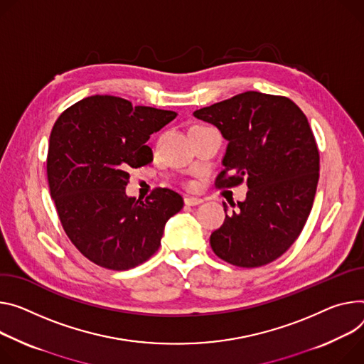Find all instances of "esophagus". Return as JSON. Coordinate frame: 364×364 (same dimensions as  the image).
<instances>
[{"label": "esophagus", "instance_id": "esophagus-1", "mask_svg": "<svg viewBox=\"0 0 364 364\" xmlns=\"http://www.w3.org/2000/svg\"><path fill=\"white\" fill-rule=\"evenodd\" d=\"M184 203L187 205V206H197V205H200L202 203V199H199V197H184Z\"/></svg>", "mask_w": 364, "mask_h": 364}]
</instances>
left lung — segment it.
<instances>
[{
  "label": "left lung",
  "mask_w": 364,
  "mask_h": 364,
  "mask_svg": "<svg viewBox=\"0 0 364 364\" xmlns=\"http://www.w3.org/2000/svg\"><path fill=\"white\" fill-rule=\"evenodd\" d=\"M228 141L216 188L247 180L238 202L210 235L213 252L237 267L266 266L301 235L319 180V151L305 113L283 95L247 91L193 113ZM232 206V208H234Z\"/></svg>",
  "instance_id": "obj_1"
}]
</instances>
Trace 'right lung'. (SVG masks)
I'll list each match as a JSON object with an SVG mask.
<instances>
[{
  "instance_id": "add662e5",
  "label": "right lung",
  "mask_w": 364,
  "mask_h": 364,
  "mask_svg": "<svg viewBox=\"0 0 364 364\" xmlns=\"http://www.w3.org/2000/svg\"><path fill=\"white\" fill-rule=\"evenodd\" d=\"M177 116L132 106L114 95H91L55 122L46 159L50 196L77 250L97 266L129 270L159 248L167 220L183 197L156 187L145 200L127 197L129 171L152 162L149 135Z\"/></svg>"
}]
</instances>
